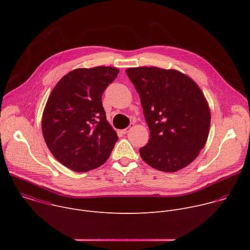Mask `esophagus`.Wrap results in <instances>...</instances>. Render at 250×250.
I'll list each match as a JSON object with an SVG mask.
<instances>
[{"mask_svg": "<svg viewBox=\"0 0 250 250\" xmlns=\"http://www.w3.org/2000/svg\"><path fill=\"white\" fill-rule=\"evenodd\" d=\"M132 126H133V124H130L127 127H125V129H123V130H122V132H123L124 134H126V133H127V132L132 128Z\"/></svg>", "mask_w": 250, "mask_h": 250, "instance_id": "1", "label": "esophagus"}]
</instances>
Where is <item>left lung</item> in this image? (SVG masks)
I'll return each mask as SVG.
<instances>
[{
  "instance_id": "8db88e82",
  "label": "left lung",
  "mask_w": 250,
  "mask_h": 250,
  "mask_svg": "<svg viewBox=\"0 0 250 250\" xmlns=\"http://www.w3.org/2000/svg\"><path fill=\"white\" fill-rule=\"evenodd\" d=\"M139 97L150 136L141 158L163 172H176L196 159L210 125L208 103L198 85L176 70L126 69Z\"/></svg>"
}]
</instances>
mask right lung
Returning <instances> with one entry per match:
<instances>
[{"instance_id":"obj_1","label":"right lung","mask_w":250,"mask_h":250,"mask_svg":"<svg viewBox=\"0 0 250 250\" xmlns=\"http://www.w3.org/2000/svg\"><path fill=\"white\" fill-rule=\"evenodd\" d=\"M119 69L79 68L52 90L42 115V133L53 156L76 172L98 168L109 158L119 137L106 121L104 91Z\"/></svg>"}]
</instances>
